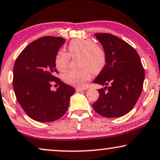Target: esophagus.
<instances>
[{
    "label": "esophagus",
    "instance_id": "obj_1",
    "mask_svg": "<svg viewBox=\"0 0 160 160\" xmlns=\"http://www.w3.org/2000/svg\"><path fill=\"white\" fill-rule=\"evenodd\" d=\"M86 88H80V87H77L76 88V91H78V92H80V91H84L86 90Z\"/></svg>",
    "mask_w": 160,
    "mask_h": 160
}]
</instances>
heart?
I'll use <instances>...</instances> for the list:
<instances>
[{
  "mask_svg": "<svg viewBox=\"0 0 160 160\" xmlns=\"http://www.w3.org/2000/svg\"><path fill=\"white\" fill-rule=\"evenodd\" d=\"M68 51L60 50L55 56V63L60 72L67 71L70 62V55L73 58L80 57V66L82 69L70 71L63 75V80L68 84L83 86L91 79L93 73L101 72L107 64V54L102 47L91 39H77L72 40L68 45Z\"/></svg>",
  "mask_w": 160,
  "mask_h": 160,
  "instance_id": "obj_1",
  "label": "heart"
}]
</instances>
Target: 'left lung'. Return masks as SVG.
<instances>
[{"mask_svg": "<svg viewBox=\"0 0 160 160\" xmlns=\"http://www.w3.org/2000/svg\"><path fill=\"white\" fill-rule=\"evenodd\" d=\"M107 54V64L93 80L106 86L99 89L93 104L98 114L106 118L124 116L132 110L141 94L145 71L139 55L127 42L110 33H95Z\"/></svg>", "mask_w": 160, "mask_h": 160, "instance_id": "obj_1", "label": "left lung"}]
</instances>
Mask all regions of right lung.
<instances>
[{"label": "right lung", "mask_w": 160, "mask_h": 160, "mask_svg": "<svg viewBox=\"0 0 160 160\" xmlns=\"http://www.w3.org/2000/svg\"><path fill=\"white\" fill-rule=\"evenodd\" d=\"M66 39L47 36L29 44L17 58L13 70V88L17 100L30 118L51 122L67 111L70 97L75 92L56 77L55 56ZM56 83V91L51 89Z\"/></svg>", "instance_id": "1"}]
</instances>
